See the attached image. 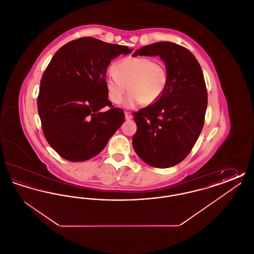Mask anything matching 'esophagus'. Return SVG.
I'll return each instance as SVG.
<instances>
[{
  "label": "esophagus",
  "instance_id": "1",
  "mask_svg": "<svg viewBox=\"0 0 254 254\" xmlns=\"http://www.w3.org/2000/svg\"><path fill=\"white\" fill-rule=\"evenodd\" d=\"M125 117H126V120H131L132 119V114L127 112V111H126L125 112Z\"/></svg>",
  "mask_w": 254,
  "mask_h": 254
}]
</instances>
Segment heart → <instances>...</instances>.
I'll use <instances>...</instances> for the list:
<instances>
[{
    "instance_id": "obj_1",
    "label": "heart",
    "mask_w": 254,
    "mask_h": 254,
    "mask_svg": "<svg viewBox=\"0 0 254 254\" xmlns=\"http://www.w3.org/2000/svg\"><path fill=\"white\" fill-rule=\"evenodd\" d=\"M112 73L105 80L109 100L120 105L127 90V108L137 104L148 106L158 102L166 91L169 83L167 66L160 61L148 57H126L112 66Z\"/></svg>"
}]
</instances>
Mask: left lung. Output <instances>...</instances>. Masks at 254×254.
<instances>
[{"mask_svg":"<svg viewBox=\"0 0 254 254\" xmlns=\"http://www.w3.org/2000/svg\"><path fill=\"white\" fill-rule=\"evenodd\" d=\"M160 56L169 83L161 99L134 112L137 131L132 145L147 165L173 167L191 151L205 122L207 91L202 68L193 54L170 42H159L136 50L132 56Z\"/></svg>","mask_w":254,"mask_h":254,"instance_id":"1","label":"left lung"}]
</instances>
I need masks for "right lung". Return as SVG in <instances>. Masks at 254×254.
I'll return each mask as SVG.
<instances>
[{"instance_id": "add662e5", "label": "right lung", "mask_w": 254, "mask_h": 254, "mask_svg": "<svg viewBox=\"0 0 254 254\" xmlns=\"http://www.w3.org/2000/svg\"><path fill=\"white\" fill-rule=\"evenodd\" d=\"M126 46L83 37L63 46L52 57L37 99L43 133L50 146L70 162L96 156L125 122L105 85L112 59L128 54ZM109 106V111L99 110Z\"/></svg>"}]
</instances>
